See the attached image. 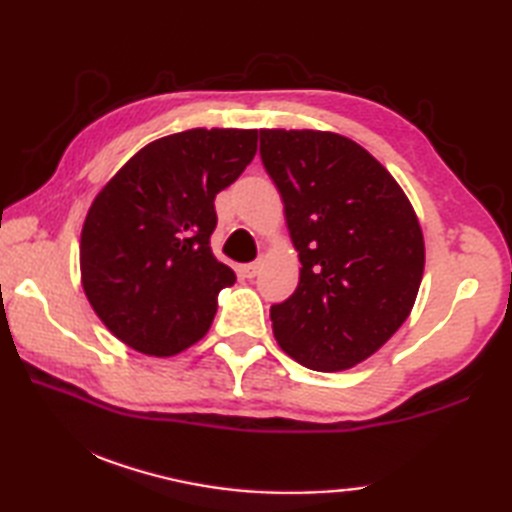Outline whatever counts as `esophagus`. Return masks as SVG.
I'll list each match as a JSON object with an SVG mask.
<instances>
[{"label": "esophagus", "mask_w": 512, "mask_h": 512, "mask_svg": "<svg viewBox=\"0 0 512 512\" xmlns=\"http://www.w3.org/2000/svg\"><path fill=\"white\" fill-rule=\"evenodd\" d=\"M259 268H262V264H259V262L244 264V266H242V275H244L246 279H255V277L259 275Z\"/></svg>", "instance_id": "34e87169"}]
</instances>
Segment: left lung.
<instances>
[{
    "label": "left lung",
    "instance_id": "1",
    "mask_svg": "<svg viewBox=\"0 0 512 512\" xmlns=\"http://www.w3.org/2000/svg\"><path fill=\"white\" fill-rule=\"evenodd\" d=\"M259 154L284 200L301 275L270 308L275 339L317 372L380 350L416 301L424 242L398 182L354 140L314 129H259Z\"/></svg>",
    "mask_w": 512,
    "mask_h": 512
}]
</instances>
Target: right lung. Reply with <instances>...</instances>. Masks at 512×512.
I'll list each match as a JSON object with an SVG mask.
<instances>
[{
	"label": "right lung",
	"instance_id": "1",
	"mask_svg": "<svg viewBox=\"0 0 512 512\" xmlns=\"http://www.w3.org/2000/svg\"><path fill=\"white\" fill-rule=\"evenodd\" d=\"M257 151V129H189L143 147L96 195L81 231V281L116 339L173 356L209 332L235 273L211 250L215 195Z\"/></svg>",
	"mask_w": 512,
	"mask_h": 512
}]
</instances>
